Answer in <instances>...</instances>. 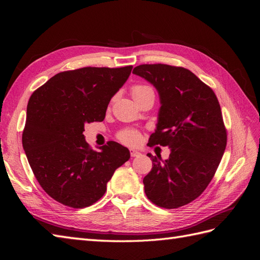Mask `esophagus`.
Here are the masks:
<instances>
[{
    "label": "esophagus",
    "instance_id": "obj_1",
    "mask_svg": "<svg viewBox=\"0 0 260 260\" xmlns=\"http://www.w3.org/2000/svg\"><path fill=\"white\" fill-rule=\"evenodd\" d=\"M130 155L132 157H138V156H141L142 154H141L139 151H136V149H130Z\"/></svg>",
    "mask_w": 260,
    "mask_h": 260
}]
</instances>
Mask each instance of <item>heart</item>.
Returning a JSON list of instances; mask_svg holds the SVG:
<instances>
[{
    "label": "heart",
    "instance_id": "heart-1",
    "mask_svg": "<svg viewBox=\"0 0 260 260\" xmlns=\"http://www.w3.org/2000/svg\"><path fill=\"white\" fill-rule=\"evenodd\" d=\"M131 94L135 100H138L140 98H142L146 94H154L153 89L151 86L145 85V84H136L132 86L131 89ZM118 138L121 141V142L128 144V145H136L139 143V141L141 139L140 133L137 130H132V129H127L121 131L119 135H118Z\"/></svg>",
    "mask_w": 260,
    "mask_h": 260
}]
</instances>
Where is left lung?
<instances>
[{"instance_id": "left-lung-1", "label": "left lung", "mask_w": 260, "mask_h": 260, "mask_svg": "<svg viewBox=\"0 0 260 260\" xmlns=\"http://www.w3.org/2000/svg\"><path fill=\"white\" fill-rule=\"evenodd\" d=\"M133 74L153 84L160 100L148 145L170 148L166 160L147 154L153 168L143 179L145 194L159 207L184 206L207 187L224 153L226 131L218 99L183 67L145 64Z\"/></svg>"}]
</instances>
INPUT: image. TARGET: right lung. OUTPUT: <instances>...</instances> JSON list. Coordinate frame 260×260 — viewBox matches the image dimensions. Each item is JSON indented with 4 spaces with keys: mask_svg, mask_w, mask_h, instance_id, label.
Instances as JSON below:
<instances>
[{
    "mask_svg": "<svg viewBox=\"0 0 260 260\" xmlns=\"http://www.w3.org/2000/svg\"><path fill=\"white\" fill-rule=\"evenodd\" d=\"M132 66L84 67L52 77L30 96L22 146L43 190L65 206L98 202L115 170L130 158L127 147L109 141L93 151L84 124L103 121L111 99Z\"/></svg>",
    "mask_w": 260,
    "mask_h": 260,
    "instance_id": "obj_1",
    "label": "right lung"
}]
</instances>
